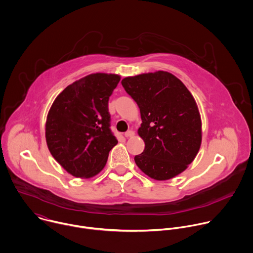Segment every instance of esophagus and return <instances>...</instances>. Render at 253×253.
<instances>
[{
    "label": "esophagus",
    "mask_w": 253,
    "mask_h": 253,
    "mask_svg": "<svg viewBox=\"0 0 253 253\" xmlns=\"http://www.w3.org/2000/svg\"><path fill=\"white\" fill-rule=\"evenodd\" d=\"M134 135V131H132V130H128V131H126V133H125V136L126 137H131V136H133Z\"/></svg>",
    "instance_id": "esophagus-1"
}]
</instances>
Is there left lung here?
Segmentation results:
<instances>
[{"instance_id":"left-lung-1","label":"left lung","mask_w":253,"mask_h":253,"mask_svg":"<svg viewBox=\"0 0 253 253\" xmlns=\"http://www.w3.org/2000/svg\"><path fill=\"white\" fill-rule=\"evenodd\" d=\"M122 85L136 102L142 124L137 130L145 147L134 157L148 177L165 181L185 171L202 143L198 105L183 82L166 71L126 77Z\"/></svg>"}]
</instances>
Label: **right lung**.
Segmentation results:
<instances>
[{"label":"right lung","instance_id":"right-lung-1","mask_svg":"<svg viewBox=\"0 0 253 253\" xmlns=\"http://www.w3.org/2000/svg\"><path fill=\"white\" fill-rule=\"evenodd\" d=\"M120 80L118 74L87 75L67 86L48 111L47 147L74 177L89 179L99 174L118 143L110 129L108 102Z\"/></svg>","mask_w":253,"mask_h":253}]
</instances>
